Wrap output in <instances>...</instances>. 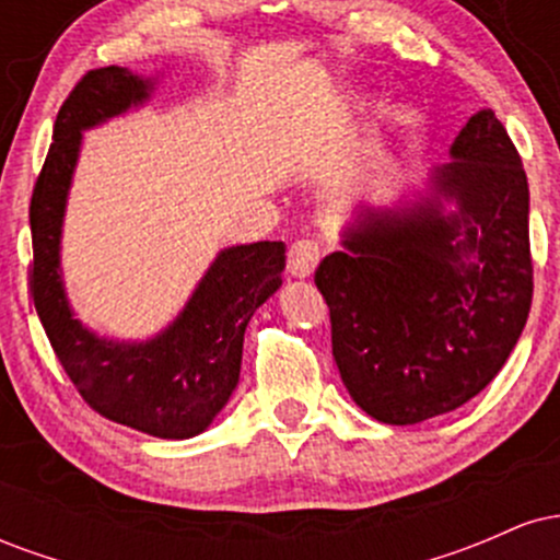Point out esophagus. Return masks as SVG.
<instances>
[{
	"instance_id": "esophagus-1",
	"label": "esophagus",
	"mask_w": 560,
	"mask_h": 560,
	"mask_svg": "<svg viewBox=\"0 0 560 560\" xmlns=\"http://www.w3.org/2000/svg\"><path fill=\"white\" fill-rule=\"evenodd\" d=\"M320 262V247L313 240H298L289 247L287 268L294 279H311Z\"/></svg>"
}]
</instances>
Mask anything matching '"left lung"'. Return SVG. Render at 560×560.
<instances>
[{
  "label": "left lung",
  "instance_id": "left-lung-1",
  "mask_svg": "<svg viewBox=\"0 0 560 560\" xmlns=\"http://www.w3.org/2000/svg\"><path fill=\"white\" fill-rule=\"evenodd\" d=\"M339 236L316 287L355 405L408 427L479 395L532 305L529 184L490 107L468 118L423 189L358 205Z\"/></svg>",
  "mask_w": 560,
  "mask_h": 560
}]
</instances>
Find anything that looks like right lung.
I'll return each mask as SVG.
<instances>
[{"instance_id": "1", "label": "right lung", "mask_w": 560, "mask_h": 560, "mask_svg": "<svg viewBox=\"0 0 560 560\" xmlns=\"http://www.w3.org/2000/svg\"><path fill=\"white\" fill-rule=\"evenodd\" d=\"M158 79L100 68L70 92L31 197V294L62 369L96 413L160 440L202 434L240 384L244 329L281 287L284 242H253L215 255L195 292L150 339H113L75 318L62 279V223L83 131L150 102Z\"/></svg>"}]
</instances>
